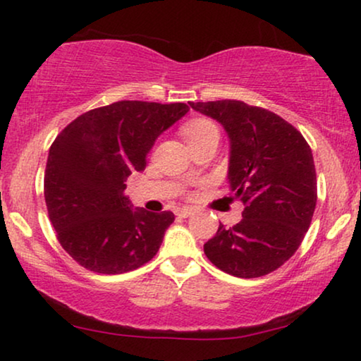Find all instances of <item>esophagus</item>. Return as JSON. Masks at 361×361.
Returning <instances> with one entry per match:
<instances>
[{
    "label": "esophagus",
    "mask_w": 361,
    "mask_h": 361,
    "mask_svg": "<svg viewBox=\"0 0 361 361\" xmlns=\"http://www.w3.org/2000/svg\"><path fill=\"white\" fill-rule=\"evenodd\" d=\"M194 214V210L190 207H180V209H176V215L180 216V219H185V216H190Z\"/></svg>",
    "instance_id": "34e87169"
}]
</instances>
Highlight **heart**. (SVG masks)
<instances>
[{"label":"heart","instance_id":"heart-1","mask_svg":"<svg viewBox=\"0 0 361 361\" xmlns=\"http://www.w3.org/2000/svg\"><path fill=\"white\" fill-rule=\"evenodd\" d=\"M184 133L187 142L194 145V142L209 140V137H219V128L209 120H192L184 126Z\"/></svg>","mask_w":361,"mask_h":361}]
</instances>
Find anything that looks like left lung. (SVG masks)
<instances>
[{
  "label": "left lung",
  "instance_id": "left-lung-1",
  "mask_svg": "<svg viewBox=\"0 0 361 361\" xmlns=\"http://www.w3.org/2000/svg\"><path fill=\"white\" fill-rule=\"evenodd\" d=\"M214 118L230 137L228 182L243 202V219L221 225L204 251L236 278L273 273L302 243L317 204L312 151L304 136L276 113L238 100L189 102Z\"/></svg>",
  "mask_w": 361,
  "mask_h": 361
}]
</instances>
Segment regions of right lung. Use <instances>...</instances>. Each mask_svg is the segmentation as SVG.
<instances>
[{
	"mask_svg": "<svg viewBox=\"0 0 361 361\" xmlns=\"http://www.w3.org/2000/svg\"><path fill=\"white\" fill-rule=\"evenodd\" d=\"M185 103L123 100L75 118L49 149L44 197L62 248L83 268L121 274L154 258L172 212L131 209L126 179L145 171L161 133Z\"/></svg>",
	"mask_w": 361,
	"mask_h": 361,
	"instance_id": "1",
	"label": "right lung"
}]
</instances>
